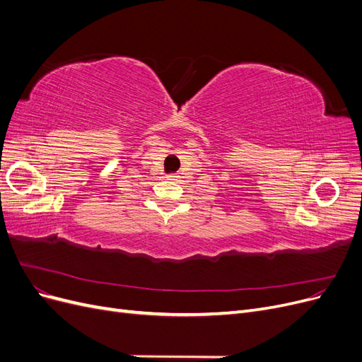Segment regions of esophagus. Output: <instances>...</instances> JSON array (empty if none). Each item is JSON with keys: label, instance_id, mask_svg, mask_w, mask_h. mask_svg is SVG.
I'll return each instance as SVG.
<instances>
[{"label": "esophagus", "instance_id": "esophagus-1", "mask_svg": "<svg viewBox=\"0 0 362 362\" xmlns=\"http://www.w3.org/2000/svg\"><path fill=\"white\" fill-rule=\"evenodd\" d=\"M166 178H168V180H170V181H175V180H177V175H175V173H169Z\"/></svg>", "mask_w": 362, "mask_h": 362}]
</instances>
